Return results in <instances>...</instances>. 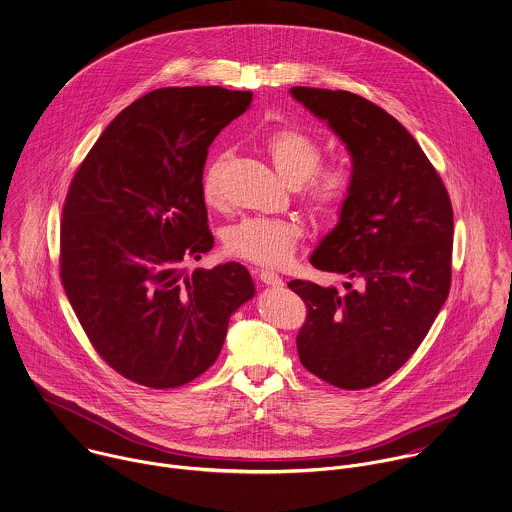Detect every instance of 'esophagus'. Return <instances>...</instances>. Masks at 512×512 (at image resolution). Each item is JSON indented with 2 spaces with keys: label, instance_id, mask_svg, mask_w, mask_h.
<instances>
[{
  "label": "esophagus",
  "instance_id": "esophagus-1",
  "mask_svg": "<svg viewBox=\"0 0 512 512\" xmlns=\"http://www.w3.org/2000/svg\"><path fill=\"white\" fill-rule=\"evenodd\" d=\"M259 281L267 286H283V279L275 271H259Z\"/></svg>",
  "mask_w": 512,
  "mask_h": 512
}]
</instances>
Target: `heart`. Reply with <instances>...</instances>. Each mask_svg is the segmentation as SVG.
<instances>
[{"mask_svg":"<svg viewBox=\"0 0 512 512\" xmlns=\"http://www.w3.org/2000/svg\"><path fill=\"white\" fill-rule=\"evenodd\" d=\"M275 171L284 182L298 186L302 204L320 218L336 216L353 192V171L347 163H322V141L300 129L279 127L265 135L261 143ZM229 153H216L202 172V198L210 208L226 202V174ZM302 228L290 220L245 218L233 224L224 235L226 253L261 267H279L296 251Z\"/></svg>","mask_w":512,"mask_h":512,"instance_id":"1","label":"heart"}]
</instances>
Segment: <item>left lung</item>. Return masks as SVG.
I'll use <instances>...</instances> for the list:
<instances>
[{
  "label": "left lung",
  "instance_id": "8db88e82",
  "mask_svg": "<svg viewBox=\"0 0 512 512\" xmlns=\"http://www.w3.org/2000/svg\"><path fill=\"white\" fill-rule=\"evenodd\" d=\"M290 94L328 121L353 161L340 224L310 263L359 283H345L343 294L288 283L306 304L298 357L338 389H369L410 359L450 294L452 200L416 139L377 104L345 90L294 86Z\"/></svg>",
  "mask_w": 512,
  "mask_h": 512
}]
</instances>
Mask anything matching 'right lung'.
Instances as JSON below:
<instances>
[{"mask_svg":"<svg viewBox=\"0 0 512 512\" xmlns=\"http://www.w3.org/2000/svg\"><path fill=\"white\" fill-rule=\"evenodd\" d=\"M251 100L220 86L153 90L106 127L68 186L60 281L98 355L137 385L174 389L208 371L229 316L255 294L239 263L182 269L214 245L208 147Z\"/></svg>","mask_w":512,"mask_h":512,"instance_id":"right-lung-1","label":"right lung"}]
</instances>
